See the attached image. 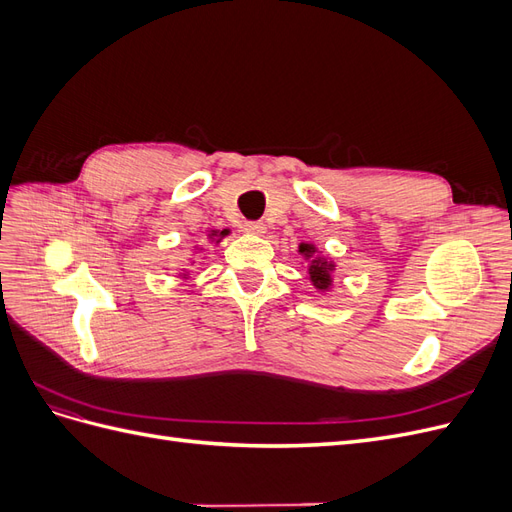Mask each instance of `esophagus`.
Instances as JSON below:
<instances>
[{"mask_svg":"<svg viewBox=\"0 0 512 512\" xmlns=\"http://www.w3.org/2000/svg\"><path fill=\"white\" fill-rule=\"evenodd\" d=\"M243 230L247 232V235H254V237H262L267 232V226L262 222H245Z\"/></svg>","mask_w":512,"mask_h":512,"instance_id":"obj_1","label":"esophagus"}]
</instances>
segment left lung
<instances>
[{
	"instance_id": "8db88e82",
	"label": "left lung",
	"mask_w": 512,
	"mask_h": 512,
	"mask_svg": "<svg viewBox=\"0 0 512 512\" xmlns=\"http://www.w3.org/2000/svg\"><path fill=\"white\" fill-rule=\"evenodd\" d=\"M316 245L312 243H301L299 245V254L305 258V260H312L309 262L307 267V273H309V282H312V286L318 290V292H327L331 286H333V260L329 258H320L316 256Z\"/></svg>"
}]
</instances>
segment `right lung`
<instances>
[{"label":"right lung","mask_w":512,"mask_h":512,"mask_svg":"<svg viewBox=\"0 0 512 512\" xmlns=\"http://www.w3.org/2000/svg\"><path fill=\"white\" fill-rule=\"evenodd\" d=\"M228 232H230L228 228H224V230H209V232H207V237H209L211 241H215V243H220V241H222V239H224V237L228 235ZM188 275H190L188 271H185V273H181V277H183V280H188Z\"/></svg>","instance_id":"1"}]
</instances>
